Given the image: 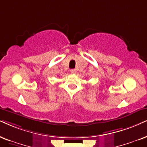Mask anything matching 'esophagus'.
Instances as JSON below:
<instances>
[{
	"label": "esophagus",
	"mask_w": 147,
	"mask_h": 147,
	"mask_svg": "<svg viewBox=\"0 0 147 147\" xmlns=\"http://www.w3.org/2000/svg\"><path fill=\"white\" fill-rule=\"evenodd\" d=\"M70 72H71L72 74H75L76 73V70L75 69H71L70 70Z\"/></svg>",
	"instance_id": "esophagus-1"
}]
</instances>
